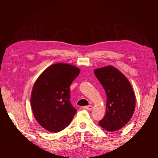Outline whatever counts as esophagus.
<instances>
[{"mask_svg": "<svg viewBox=\"0 0 158 158\" xmlns=\"http://www.w3.org/2000/svg\"><path fill=\"white\" fill-rule=\"evenodd\" d=\"M84 108L87 110H92L93 109V107L92 106H84Z\"/></svg>", "mask_w": 158, "mask_h": 158, "instance_id": "obj_1", "label": "esophagus"}]
</instances>
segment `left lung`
<instances>
[{
    "mask_svg": "<svg viewBox=\"0 0 158 158\" xmlns=\"http://www.w3.org/2000/svg\"><path fill=\"white\" fill-rule=\"evenodd\" d=\"M94 74L107 95L106 113L99 125L108 132L117 131L132 118L136 98L126 76L113 66L94 70Z\"/></svg>",
    "mask_w": 158,
    "mask_h": 158,
    "instance_id": "8db88e82",
    "label": "left lung"
}]
</instances>
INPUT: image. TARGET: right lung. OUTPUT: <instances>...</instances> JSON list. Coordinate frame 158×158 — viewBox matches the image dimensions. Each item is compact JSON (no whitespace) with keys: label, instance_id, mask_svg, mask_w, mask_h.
<instances>
[{"label":"right lung","instance_id":"1","mask_svg":"<svg viewBox=\"0 0 158 158\" xmlns=\"http://www.w3.org/2000/svg\"><path fill=\"white\" fill-rule=\"evenodd\" d=\"M74 65L56 63L40 75L33 85L31 106L40 126L59 132L69 125L77 110L70 102V85L80 74Z\"/></svg>","mask_w":158,"mask_h":158}]
</instances>
